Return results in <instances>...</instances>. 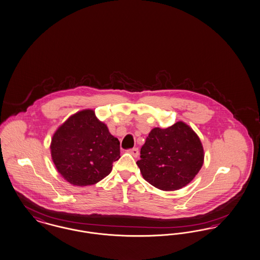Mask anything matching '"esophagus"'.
I'll use <instances>...</instances> for the list:
<instances>
[{
    "label": "esophagus",
    "mask_w": 260,
    "mask_h": 260,
    "mask_svg": "<svg viewBox=\"0 0 260 260\" xmlns=\"http://www.w3.org/2000/svg\"><path fill=\"white\" fill-rule=\"evenodd\" d=\"M128 151H129V153H131L134 157H138V155H139V150H138L137 148L131 149V150H129Z\"/></svg>",
    "instance_id": "obj_1"
}]
</instances>
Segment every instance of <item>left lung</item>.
<instances>
[{
    "mask_svg": "<svg viewBox=\"0 0 260 260\" xmlns=\"http://www.w3.org/2000/svg\"><path fill=\"white\" fill-rule=\"evenodd\" d=\"M140 156L137 165L147 182L161 191H176L199 173L205 151L197 133L178 121L165 129H151Z\"/></svg>",
    "mask_w": 260,
    "mask_h": 260,
    "instance_id": "obj_1",
    "label": "left lung"
}]
</instances>
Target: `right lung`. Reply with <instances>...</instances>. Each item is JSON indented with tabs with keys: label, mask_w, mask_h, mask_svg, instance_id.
<instances>
[{
	"label": "right lung",
	"mask_w": 260,
	"mask_h": 260,
	"mask_svg": "<svg viewBox=\"0 0 260 260\" xmlns=\"http://www.w3.org/2000/svg\"><path fill=\"white\" fill-rule=\"evenodd\" d=\"M51 155L57 172L73 186L96 184L120 158L119 141L93 110L72 114L55 130Z\"/></svg>",
	"instance_id": "obj_1"
}]
</instances>
